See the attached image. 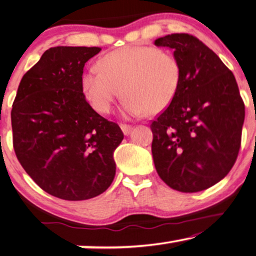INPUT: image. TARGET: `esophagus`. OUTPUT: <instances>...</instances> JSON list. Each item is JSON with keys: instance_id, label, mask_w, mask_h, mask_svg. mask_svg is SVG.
Here are the masks:
<instances>
[{"instance_id": "1", "label": "esophagus", "mask_w": 256, "mask_h": 256, "mask_svg": "<svg viewBox=\"0 0 256 256\" xmlns=\"http://www.w3.org/2000/svg\"><path fill=\"white\" fill-rule=\"evenodd\" d=\"M121 127V130H122V132H124V135H129L130 134V132H132V126H129V124H121L120 126Z\"/></svg>"}]
</instances>
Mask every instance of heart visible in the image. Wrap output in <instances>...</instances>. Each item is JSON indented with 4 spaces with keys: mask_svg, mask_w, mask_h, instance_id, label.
Listing matches in <instances>:
<instances>
[{
    "mask_svg": "<svg viewBox=\"0 0 256 256\" xmlns=\"http://www.w3.org/2000/svg\"><path fill=\"white\" fill-rule=\"evenodd\" d=\"M82 76L85 97L100 113H110L122 92L126 118L165 110L181 84V64L168 52L152 46H130L107 54Z\"/></svg>",
    "mask_w": 256,
    "mask_h": 256,
    "instance_id": "obj_1",
    "label": "heart"
}]
</instances>
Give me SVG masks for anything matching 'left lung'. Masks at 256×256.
Here are the masks:
<instances>
[{
	"instance_id": "left-lung-1",
	"label": "left lung",
	"mask_w": 256,
	"mask_h": 256,
	"mask_svg": "<svg viewBox=\"0 0 256 256\" xmlns=\"http://www.w3.org/2000/svg\"><path fill=\"white\" fill-rule=\"evenodd\" d=\"M173 50L181 84L151 124L158 176L173 190H204L228 176L238 157L245 105L231 70L198 38L174 33L154 40Z\"/></svg>"
}]
</instances>
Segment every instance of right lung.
I'll use <instances>...</instances> for the list:
<instances>
[{
    "instance_id": "obj_1",
    "label": "right lung",
    "mask_w": 256,
    "mask_h": 256,
    "mask_svg": "<svg viewBox=\"0 0 256 256\" xmlns=\"http://www.w3.org/2000/svg\"><path fill=\"white\" fill-rule=\"evenodd\" d=\"M99 47L47 50L25 74L11 110L14 149L20 165L48 194L66 201L100 195L116 176L119 126L86 102L83 69Z\"/></svg>"
}]
</instances>
